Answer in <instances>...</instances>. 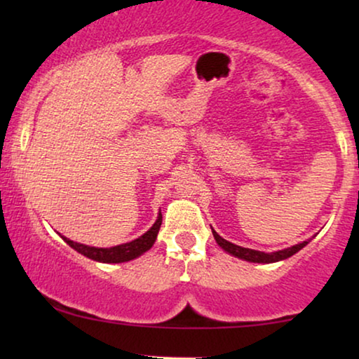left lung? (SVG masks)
<instances>
[{
    "label": "left lung",
    "mask_w": 359,
    "mask_h": 359,
    "mask_svg": "<svg viewBox=\"0 0 359 359\" xmlns=\"http://www.w3.org/2000/svg\"><path fill=\"white\" fill-rule=\"evenodd\" d=\"M212 235H214L215 242H217L220 248H224L225 252L233 255V257H237L240 259H245V262H252V263H276V262H281V259H286L289 257H292L294 253H297L299 250H302L309 243V242H302V243L294 245V247L279 250V252L264 253V252H258V250L243 248V247H238V245H235V243H230L225 238L220 237V235L215 232L214 229H212Z\"/></svg>",
    "instance_id": "left-lung-1"
}]
</instances>
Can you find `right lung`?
<instances>
[{
    "label": "right lung",
    "instance_id": "1",
    "mask_svg": "<svg viewBox=\"0 0 359 359\" xmlns=\"http://www.w3.org/2000/svg\"><path fill=\"white\" fill-rule=\"evenodd\" d=\"M161 225V212L156 217L155 224L147 230V232L142 235V237L132 240L129 243H122V245H116V247L111 248H96V247H90V245H83V243H76L73 240L62 237L65 242L70 245L73 250H76L78 253L85 255L86 258L95 259V262H101V263H122V262H130L137 257H140L142 253H145L147 250L151 248V245L155 243L156 235H158Z\"/></svg>",
    "mask_w": 359,
    "mask_h": 359
}]
</instances>
